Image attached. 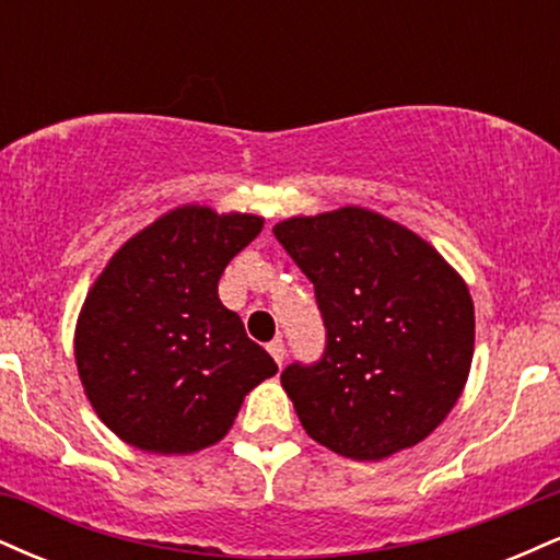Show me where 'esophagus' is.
<instances>
[{"instance_id": "1", "label": "esophagus", "mask_w": 560, "mask_h": 560, "mask_svg": "<svg viewBox=\"0 0 560 560\" xmlns=\"http://www.w3.org/2000/svg\"><path fill=\"white\" fill-rule=\"evenodd\" d=\"M268 352H271L276 363H279V365L284 363V358H287V347H284V339H273V342H268Z\"/></svg>"}]
</instances>
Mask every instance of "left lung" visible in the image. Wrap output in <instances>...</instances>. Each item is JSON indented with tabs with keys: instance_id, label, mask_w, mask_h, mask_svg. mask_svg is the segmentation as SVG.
Returning a JSON list of instances; mask_svg holds the SVG:
<instances>
[{
	"instance_id": "left-lung-1",
	"label": "left lung",
	"mask_w": 560,
	"mask_h": 560,
	"mask_svg": "<svg viewBox=\"0 0 560 560\" xmlns=\"http://www.w3.org/2000/svg\"><path fill=\"white\" fill-rule=\"evenodd\" d=\"M276 240L316 289L320 361L281 384L302 429L352 460L419 445L458 402L474 358V302L419 234L365 208L287 218Z\"/></svg>"
}]
</instances>
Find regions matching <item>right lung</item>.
<instances>
[{
  "instance_id": "obj_1",
  "label": "right lung",
  "mask_w": 560,
  "mask_h": 560,
  "mask_svg": "<svg viewBox=\"0 0 560 560\" xmlns=\"http://www.w3.org/2000/svg\"><path fill=\"white\" fill-rule=\"evenodd\" d=\"M262 218L184 205L141 229L89 289L75 363L102 423L128 445L184 455L223 440L244 395L279 365L218 300Z\"/></svg>"
}]
</instances>
